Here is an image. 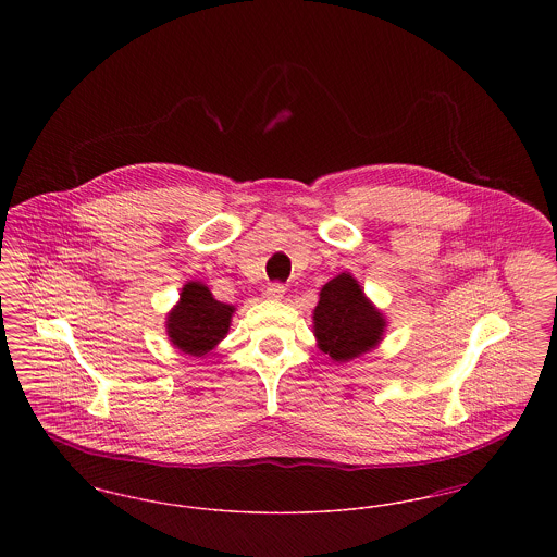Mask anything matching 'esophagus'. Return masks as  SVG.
Returning <instances> with one entry per match:
<instances>
[{
  "instance_id": "esophagus-1",
  "label": "esophagus",
  "mask_w": 557,
  "mask_h": 557,
  "mask_svg": "<svg viewBox=\"0 0 557 557\" xmlns=\"http://www.w3.org/2000/svg\"><path fill=\"white\" fill-rule=\"evenodd\" d=\"M284 292H286L284 284H277V282L269 284L265 290V298H269V300H280V298H284Z\"/></svg>"
}]
</instances>
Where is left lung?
<instances>
[{"mask_svg":"<svg viewBox=\"0 0 557 557\" xmlns=\"http://www.w3.org/2000/svg\"><path fill=\"white\" fill-rule=\"evenodd\" d=\"M386 319L373 307L350 273L330 280L313 311V332L319 350L345 363L380 345Z\"/></svg>","mask_w":557,"mask_h":557,"instance_id":"8db88e82","label":"left lung"}]
</instances>
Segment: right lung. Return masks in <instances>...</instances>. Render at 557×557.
I'll return each mask as SVG.
<instances>
[{"mask_svg":"<svg viewBox=\"0 0 557 557\" xmlns=\"http://www.w3.org/2000/svg\"><path fill=\"white\" fill-rule=\"evenodd\" d=\"M234 311V305L219 302L205 284L187 282L166 315V334L186 355L202 357L227 336Z\"/></svg>","mask_w":557,"mask_h":557,"instance_id":"obj_1","label":"right lung"}]
</instances>
